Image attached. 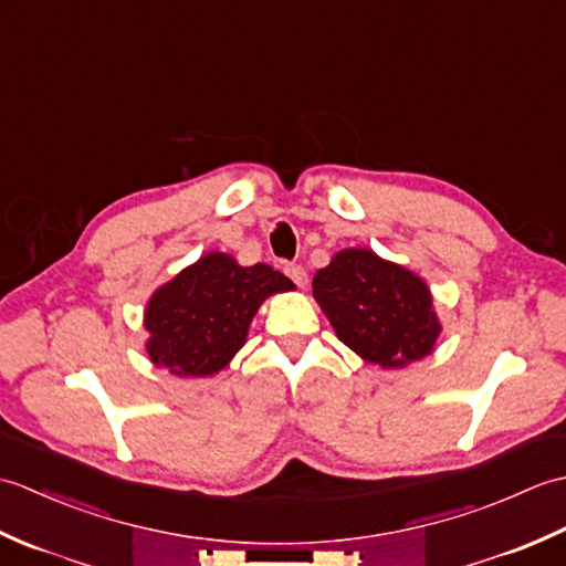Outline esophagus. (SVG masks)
Wrapping results in <instances>:
<instances>
[{
	"mask_svg": "<svg viewBox=\"0 0 566 566\" xmlns=\"http://www.w3.org/2000/svg\"><path fill=\"white\" fill-rule=\"evenodd\" d=\"M284 274L290 276V280H292L296 286H302V290L308 284V274H306V270L302 268V264H294V262L284 264Z\"/></svg>",
	"mask_w": 566,
	"mask_h": 566,
	"instance_id": "esophagus-1",
	"label": "esophagus"
}]
</instances>
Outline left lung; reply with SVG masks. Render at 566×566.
I'll return each instance as SVG.
<instances>
[{
  "label": "left lung",
  "mask_w": 566,
  "mask_h": 566,
  "mask_svg": "<svg viewBox=\"0 0 566 566\" xmlns=\"http://www.w3.org/2000/svg\"><path fill=\"white\" fill-rule=\"evenodd\" d=\"M335 335L367 363L406 367L432 353L442 331L428 284L367 248H347L314 276Z\"/></svg>",
  "instance_id": "obj_1"
}]
</instances>
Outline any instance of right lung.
Here are the masks:
<instances>
[{
    "label": "right lung",
    "mask_w": 566,
    "mask_h": 566,
    "mask_svg": "<svg viewBox=\"0 0 566 566\" xmlns=\"http://www.w3.org/2000/svg\"><path fill=\"white\" fill-rule=\"evenodd\" d=\"M292 290L290 276L270 264L240 268L226 252H209L150 296L146 350L177 377L216 375L245 345L264 298Z\"/></svg>",
    "instance_id": "1"
}]
</instances>
